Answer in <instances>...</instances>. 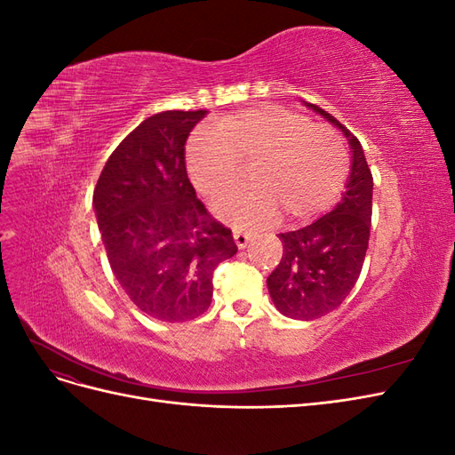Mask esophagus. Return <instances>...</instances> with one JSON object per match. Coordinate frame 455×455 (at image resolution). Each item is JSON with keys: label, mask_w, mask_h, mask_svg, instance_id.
<instances>
[{"label": "esophagus", "mask_w": 455, "mask_h": 455, "mask_svg": "<svg viewBox=\"0 0 455 455\" xmlns=\"http://www.w3.org/2000/svg\"><path fill=\"white\" fill-rule=\"evenodd\" d=\"M233 239H235L239 249H244V246L251 243L252 233L251 231H243V229H235V231H233Z\"/></svg>", "instance_id": "esophagus-1"}]
</instances>
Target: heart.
Instances as JSON below:
<instances>
[{"label": "heart", "instance_id": "b5f03b06", "mask_svg": "<svg viewBox=\"0 0 455 455\" xmlns=\"http://www.w3.org/2000/svg\"><path fill=\"white\" fill-rule=\"evenodd\" d=\"M188 174L206 197L235 186L243 163H254V184L216 199L214 211L239 226H261L281 211L291 222L324 212L351 171L346 140L332 127L279 106L249 108L191 136Z\"/></svg>", "mask_w": 455, "mask_h": 455}]
</instances>
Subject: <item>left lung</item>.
I'll list each match as a JSON object with an SVG mask.
<instances>
[{"instance_id":"8db88e82","label":"left lung","mask_w":455,"mask_h":455,"mask_svg":"<svg viewBox=\"0 0 455 455\" xmlns=\"http://www.w3.org/2000/svg\"><path fill=\"white\" fill-rule=\"evenodd\" d=\"M347 136L353 161L347 189L332 212L311 226L279 233L283 258L267 277L275 307L284 316L313 321L338 309L359 279L371 226V172L363 146L347 127L309 104Z\"/></svg>"}]
</instances>
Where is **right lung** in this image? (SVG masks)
<instances>
[{"instance_id":"obj_1","label":"right lung","mask_w":455,"mask_h":455,"mask_svg":"<svg viewBox=\"0 0 455 455\" xmlns=\"http://www.w3.org/2000/svg\"><path fill=\"white\" fill-rule=\"evenodd\" d=\"M206 109L144 119L106 161L92 204L109 266L142 313L197 319L212 301L220 261L237 252L186 171V140Z\"/></svg>"}]
</instances>
